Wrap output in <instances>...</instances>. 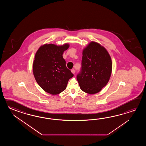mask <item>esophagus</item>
Returning <instances> with one entry per match:
<instances>
[{
  "label": "esophagus",
  "instance_id": "obj_1",
  "mask_svg": "<svg viewBox=\"0 0 146 146\" xmlns=\"http://www.w3.org/2000/svg\"><path fill=\"white\" fill-rule=\"evenodd\" d=\"M75 70L74 69H72V72L73 74H75Z\"/></svg>",
  "mask_w": 146,
  "mask_h": 146
}]
</instances>
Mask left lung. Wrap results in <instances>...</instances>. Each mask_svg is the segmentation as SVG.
Returning <instances> with one entry per match:
<instances>
[{"label":"left lung","mask_w":146,"mask_h":146,"mask_svg":"<svg viewBox=\"0 0 146 146\" xmlns=\"http://www.w3.org/2000/svg\"><path fill=\"white\" fill-rule=\"evenodd\" d=\"M80 72L77 79L81 89L89 94L100 92L109 82L112 60L104 47L91 42L83 50Z\"/></svg>","instance_id":"left-lung-1"}]
</instances>
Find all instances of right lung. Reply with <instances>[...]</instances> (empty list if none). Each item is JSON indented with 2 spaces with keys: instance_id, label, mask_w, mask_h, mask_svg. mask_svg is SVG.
I'll use <instances>...</instances> for the list:
<instances>
[{
  "instance_id": "right-lung-1",
  "label": "right lung",
  "mask_w": 146,
  "mask_h": 146,
  "mask_svg": "<svg viewBox=\"0 0 146 146\" xmlns=\"http://www.w3.org/2000/svg\"><path fill=\"white\" fill-rule=\"evenodd\" d=\"M69 45L57 46L53 44L40 46L35 54L33 72L38 84L45 92L57 94L65 90L68 80L74 76L66 67L64 52Z\"/></svg>"
}]
</instances>
